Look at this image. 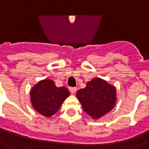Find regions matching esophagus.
Segmentation results:
<instances>
[{
  "label": "esophagus",
  "mask_w": 149,
  "mask_h": 149,
  "mask_svg": "<svg viewBox=\"0 0 149 149\" xmlns=\"http://www.w3.org/2000/svg\"><path fill=\"white\" fill-rule=\"evenodd\" d=\"M70 91L71 94H75L77 92V87H70Z\"/></svg>",
  "instance_id": "obj_1"
}]
</instances>
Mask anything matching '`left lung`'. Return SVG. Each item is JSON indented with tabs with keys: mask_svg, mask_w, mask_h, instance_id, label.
I'll use <instances>...</instances> for the list:
<instances>
[{
	"mask_svg": "<svg viewBox=\"0 0 149 149\" xmlns=\"http://www.w3.org/2000/svg\"><path fill=\"white\" fill-rule=\"evenodd\" d=\"M77 97L87 115L98 119L114 108L116 91L104 79L95 78L87 83L85 88L77 91Z\"/></svg>",
	"mask_w": 149,
	"mask_h": 149,
	"instance_id": "left-lung-1",
	"label": "left lung"
}]
</instances>
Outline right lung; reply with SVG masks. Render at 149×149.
<instances>
[{
    "instance_id": "1",
    "label": "right lung",
    "mask_w": 149,
    "mask_h": 149,
    "mask_svg": "<svg viewBox=\"0 0 149 149\" xmlns=\"http://www.w3.org/2000/svg\"><path fill=\"white\" fill-rule=\"evenodd\" d=\"M69 95L70 92L66 87H56L54 83L48 79L37 83L30 91L33 108L46 117L56 113Z\"/></svg>"
}]
</instances>
